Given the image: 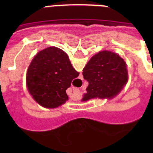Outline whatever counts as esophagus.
<instances>
[{
  "instance_id": "1",
  "label": "esophagus",
  "mask_w": 153,
  "mask_h": 153,
  "mask_svg": "<svg viewBox=\"0 0 153 153\" xmlns=\"http://www.w3.org/2000/svg\"><path fill=\"white\" fill-rule=\"evenodd\" d=\"M73 91H74V93H75L76 94H78V93H79V89H76V88H74V90H73Z\"/></svg>"
}]
</instances>
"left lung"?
<instances>
[{
  "label": "left lung",
  "instance_id": "left-lung-1",
  "mask_svg": "<svg viewBox=\"0 0 153 153\" xmlns=\"http://www.w3.org/2000/svg\"><path fill=\"white\" fill-rule=\"evenodd\" d=\"M83 75L89 85L82 102L92 99L114 98L123 90L129 77L125 60L109 51L93 55L83 68Z\"/></svg>",
  "mask_w": 153,
  "mask_h": 153
}]
</instances>
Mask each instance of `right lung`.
<instances>
[{
	"instance_id": "right-lung-1",
	"label": "right lung",
	"mask_w": 153,
	"mask_h": 153,
	"mask_svg": "<svg viewBox=\"0 0 153 153\" xmlns=\"http://www.w3.org/2000/svg\"><path fill=\"white\" fill-rule=\"evenodd\" d=\"M79 74L64 51L56 47H47L31 60L26 76L27 88L39 105L54 109L68 100L66 90Z\"/></svg>"
}]
</instances>
